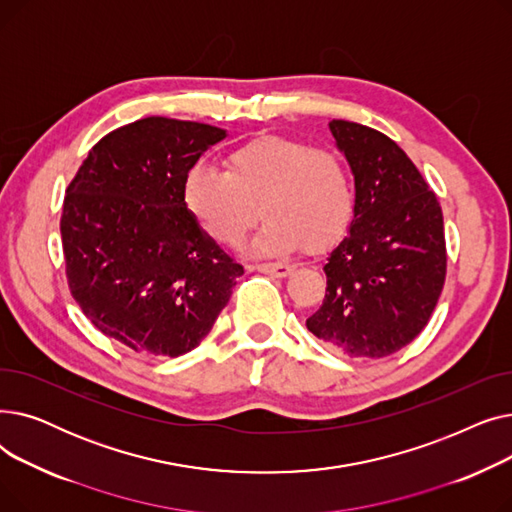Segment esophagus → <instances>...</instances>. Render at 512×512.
Listing matches in <instances>:
<instances>
[{
    "label": "esophagus",
    "mask_w": 512,
    "mask_h": 512,
    "mask_svg": "<svg viewBox=\"0 0 512 512\" xmlns=\"http://www.w3.org/2000/svg\"><path fill=\"white\" fill-rule=\"evenodd\" d=\"M251 270H257L267 276L286 278L292 272V265H288V263H255V265H251Z\"/></svg>",
    "instance_id": "1"
}]
</instances>
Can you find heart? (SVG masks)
<instances>
[{
    "label": "heart",
    "instance_id": "heart-1",
    "mask_svg": "<svg viewBox=\"0 0 512 512\" xmlns=\"http://www.w3.org/2000/svg\"><path fill=\"white\" fill-rule=\"evenodd\" d=\"M182 203L224 247L238 245L261 209L267 222L255 251H324L351 226L355 186L340 153L270 134L230 151L224 172L193 166L182 180Z\"/></svg>",
    "mask_w": 512,
    "mask_h": 512
}]
</instances>
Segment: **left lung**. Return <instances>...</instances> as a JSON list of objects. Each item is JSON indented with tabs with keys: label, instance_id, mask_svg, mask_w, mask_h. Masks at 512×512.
I'll return each instance as SVG.
<instances>
[{
	"label": "left lung",
	"instance_id": "1",
	"mask_svg": "<svg viewBox=\"0 0 512 512\" xmlns=\"http://www.w3.org/2000/svg\"><path fill=\"white\" fill-rule=\"evenodd\" d=\"M330 130L355 176V211L328 255L326 299L307 328L348 357L380 359L413 342L436 309L446 278L442 207L386 134L346 120Z\"/></svg>",
	"mask_w": 512,
	"mask_h": 512
}]
</instances>
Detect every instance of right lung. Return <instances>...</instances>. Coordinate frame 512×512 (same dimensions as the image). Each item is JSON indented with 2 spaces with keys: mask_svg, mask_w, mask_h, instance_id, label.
I'll return each mask as SVG.
<instances>
[{
  "mask_svg": "<svg viewBox=\"0 0 512 512\" xmlns=\"http://www.w3.org/2000/svg\"><path fill=\"white\" fill-rule=\"evenodd\" d=\"M226 130L151 116L89 151L66 188L62 247L74 301L141 357H180L209 334L245 274L191 218L182 180Z\"/></svg>",
  "mask_w": 512,
  "mask_h": 512,
  "instance_id": "right-lung-1",
  "label": "right lung"
}]
</instances>
